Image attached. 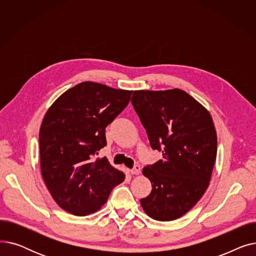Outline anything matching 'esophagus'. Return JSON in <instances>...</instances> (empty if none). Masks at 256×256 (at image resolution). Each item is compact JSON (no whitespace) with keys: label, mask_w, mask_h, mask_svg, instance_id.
Returning a JSON list of instances; mask_svg holds the SVG:
<instances>
[{"label":"esophagus","mask_w":256,"mask_h":256,"mask_svg":"<svg viewBox=\"0 0 256 256\" xmlns=\"http://www.w3.org/2000/svg\"><path fill=\"white\" fill-rule=\"evenodd\" d=\"M130 172L132 174V176H138V174H140V172H141V167L139 165L134 166V168H132L130 170Z\"/></svg>","instance_id":"34e87169"}]
</instances>
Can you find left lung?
I'll return each instance as SVG.
<instances>
[{
    "label": "left lung",
    "mask_w": 256,
    "mask_h": 256,
    "mask_svg": "<svg viewBox=\"0 0 256 256\" xmlns=\"http://www.w3.org/2000/svg\"><path fill=\"white\" fill-rule=\"evenodd\" d=\"M132 104L152 150L163 158L142 172L152 190L140 199L158 221L176 220L189 212L210 184L217 156V134L210 112L180 89L134 91Z\"/></svg>",
    "instance_id": "left-lung-1"
}]
</instances>
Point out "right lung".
I'll return each instance as SVG.
<instances>
[{
    "instance_id": "obj_1",
    "label": "right lung",
    "mask_w": 256,
    "mask_h": 256,
    "mask_svg": "<svg viewBox=\"0 0 256 256\" xmlns=\"http://www.w3.org/2000/svg\"><path fill=\"white\" fill-rule=\"evenodd\" d=\"M132 91L83 82L65 91L44 115L39 132L40 169L52 199L76 216L98 212L124 173L98 158L106 128L130 102Z\"/></svg>"
}]
</instances>
